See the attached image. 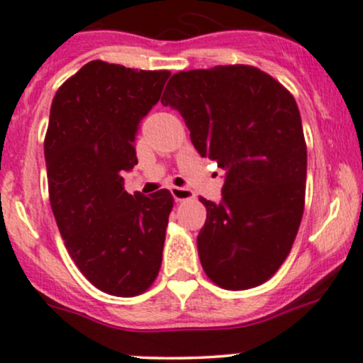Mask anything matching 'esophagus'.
<instances>
[{
	"instance_id": "1",
	"label": "esophagus",
	"mask_w": 363,
	"mask_h": 363,
	"mask_svg": "<svg viewBox=\"0 0 363 363\" xmlns=\"http://www.w3.org/2000/svg\"><path fill=\"white\" fill-rule=\"evenodd\" d=\"M171 194H173L174 201H189V199L196 197V194L190 189H185V186H171Z\"/></svg>"
}]
</instances>
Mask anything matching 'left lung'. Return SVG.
<instances>
[{
  "label": "left lung",
  "instance_id": "1",
  "mask_svg": "<svg viewBox=\"0 0 363 363\" xmlns=\"http://www.w3.org/2000/svg\"><path fill=\"white\" fill-rule=\"evenodd\" d=\"M162 105L185 119L202 157L227 169L197 237L206 275L228 291L261 286L289 256L305 211L306 142L298 104L244 64L173 74Z\"/></svg>",
  "mask_w": 363,
  "mask_h": 363
}]
</instances>
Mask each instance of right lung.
<instances>
[{
  "instance_id": "add662e5",
  "label": "right lung",
  "mask_w": 363,
  "mask_h": 363,
  "mask_svg": "<svg viewBox=\"0 0 363 363\" xmlns=\"http://www.w3.org/2000/svg\"><path fill=\"white\" fill-rule=\"evenodd\" d=\"M169 74L91 60L57 89L50 111L45 159L58 230L81 274L119 298L145 292L161 270L173 196H131L123 173L138 164L136 130Z\"/></svg>"
}]
</instances>
